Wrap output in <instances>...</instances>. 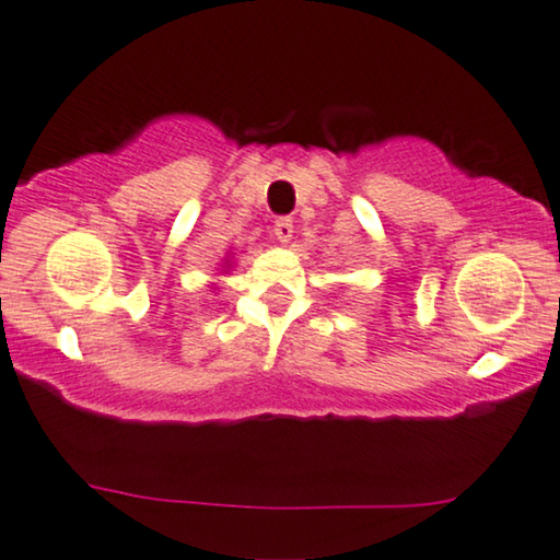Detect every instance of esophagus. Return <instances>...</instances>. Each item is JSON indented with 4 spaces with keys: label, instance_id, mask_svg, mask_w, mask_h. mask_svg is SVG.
I'll use <instances>...</instances> for the list:
<instances>
[{
    "label": "esophagus",
    "instance_id": "obj_1",
    "mask_svg": "<svg viewBox=\"0 0 560 560\" xmlns=\"http://www.w3.org/2000/svg\"><path fill=\"white\" fill-rule=\"evenodd\" d=\"M272 232H275V236H278V242H282V244L290 242V240H293V219H290V217L275 219Z\"/></svg>",
    "mask_w": 560,
    "mask_h": 560
}]
</instances>
